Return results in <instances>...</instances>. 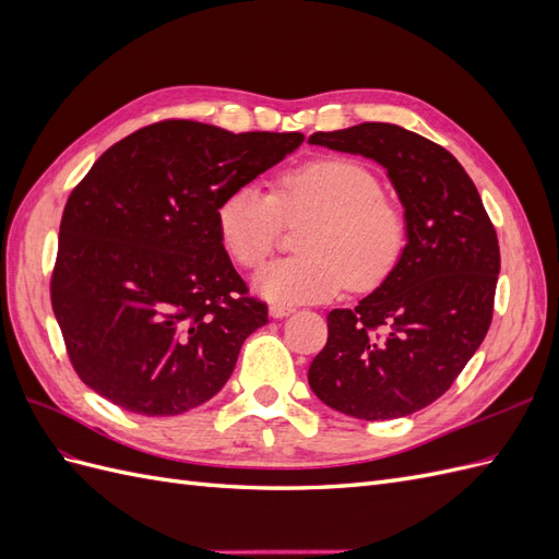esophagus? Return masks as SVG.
<instances>
[{
  "instance_id": "1",
  "label": "esophagus",
  "mask_w": 559,
  "mask_h": 559,
  "mask_svg": "<svg viewBox=\"0 0 559 559\" xmlns=\"http://www.w3.org/2000/svg\"><path fill=\"white\" fill-rule=\"evenodd\" d=\"M294 312H296V308L280 306V302H275V306H270V317H273V319H284V317H289Z\"/></svg>"
}]
</instances>
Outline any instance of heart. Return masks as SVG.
<instances>
[{
    "label": "heart",
    "mask_w": 559,
    "mask_h": 559,
    "mask_svg": "<svg viewBox=\"0 0 559 559\" xmlns=\"http://www.w3.org/2000/svg\"><path fill=\"white\" fill-rule=\"evenodd\" d=\"M300 257L259 270L253 289L273 302H319L352 289H376L405 247V218L382 195L380 179L357 160L321 158L275 179L273 193L242 183L216 205V228L230 259L261 265L280 242L284 222L302 224Z\"/></svg>",
    "instance_id": "heart-1"
}]
</instances>
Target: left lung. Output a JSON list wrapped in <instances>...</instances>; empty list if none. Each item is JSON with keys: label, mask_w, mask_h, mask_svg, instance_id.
Segmentation results:
<instances>
[{"label": "left lung", "mask_w": 559, "mask_h": 559, "mask_svg": "<svg viewBox=\"0 0 559 559\" xmlns=\"http://www.w3.org/2000/svg\"><path fill=\"white\" fill-rule=\"evenodd\" d=\"M310 144L380 163L405 210L396 267L354 310H331L308 370L319 401L357 419H396L443 396L492 324L497 230L450 151L392 123L314 132Z\"/></svg>", "instance_id": "1"}]
</instances>
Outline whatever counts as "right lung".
<instances>
[{"mask_svg":"<svg viewBox=\"0 0 559 559\" xmlns=\"http://www.w3.org/2000/svg\"><path fill=\"white\" fill-rule=\"evenodd\" d=\"M170 118L116 142L67 200L50 302L76 376L118 408L181 415L267 324L218 238L216 205L302 144Z\"/></svg>","mask_w":559,"mask_h":559,"instance_id":"add662e5","label":"right lung"}]
</instances>
